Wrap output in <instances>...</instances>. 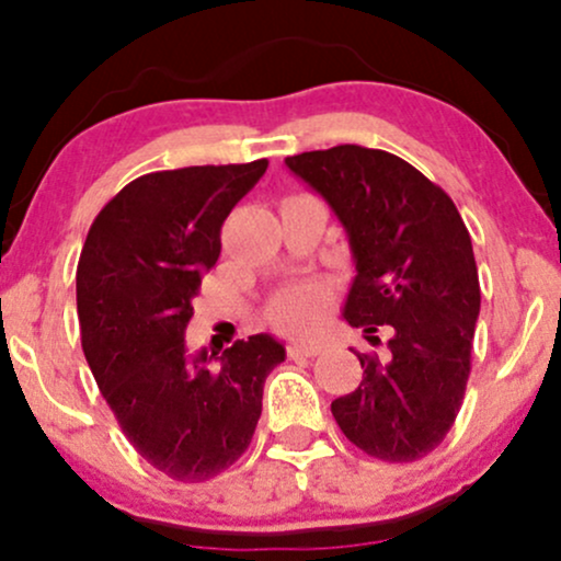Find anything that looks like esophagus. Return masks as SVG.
Here are the masks:
<instances>
[{
    "label": "esophagus",
    "mask_w": 561,
    "mask_h": 561,
    "mask_svg": "<svg viewBox=\"0 0 561 561\" xmlns=\"http://www.w3.org/2000/svg\"><path fill=\"white\" fill-rule=\"evenodd\" d=\"M321 351H324V345H321L319 340H293V343L287 345L289 358H298V356L313 358V356H319Z\"/></svg>",
    "instance_id": "obj_1"
}]
</instances>
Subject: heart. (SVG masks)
Here are the masks:
<instances>
[{
    "label": "heart",
    "instance_id": "1",
    "mask_svg": "<svg viewBox=\"0 0 561 561\" xmlns=\"http://www.w3.org/2000/svg\"><path fill=\"white\" fill-rule=\"evenodd\" d=\"M327 298H330V293H327L324 285L302 282V285L289 287L287 293L276 298L272 319L279 327H287V330H306L321 317V311L327 308Z\"/></svg>",
    "mask_w": 561,
    "mask_h": 561
}]
</instances>
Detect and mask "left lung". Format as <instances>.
I'll return each mask as SVG.
<instances>
[{
  "mask_svg": "<svg viewBox=\"0 0 561 561\" xmlns=\"http://www.w3.org/2000/svg\"><path fill=\"white\" fill-rule=\"evenodd\" d=\"M287 169L343 224L356 276L343 317L382 353H356L364 379L332 401L347 440L382 461H416L443 443L465 401L480 282L450 199L403 158L358 145L300 152Z\"/></svg>",
  "mask_w": 561,
  "mask_h": 561,
  "instance_id": "8db88e82",
  "label": "left lung"
}]
</instances>
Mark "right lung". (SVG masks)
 I'll list each match as a JSON object with an SVG mask.
<instances>
[{
  "label": "right lung",
  "mask_w": 561,
  "mask_h": 561,
  "mask_svg": "<svg viewBox=\"0 0 561 561\" xmlns=\"http://www.w3.org/2000/svg\"><path fill=\"white\" fill-rule=\"evenodd\" d=\"M266 169L261 158L145 173L100 210L83 242V356L128 443L171 480H210L240 459L263 382L285 362L272 334L237 340L221 356L184 345L192 298L221 255L224 221Z\"/></svg>",
  "instance_id": "add662e5"
}]
</instances>
